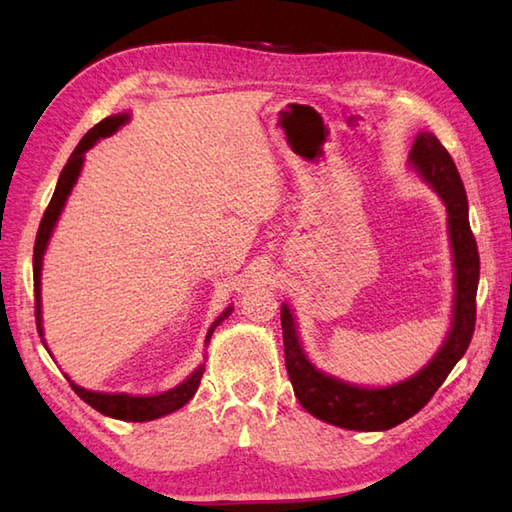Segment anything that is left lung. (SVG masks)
Wrapping results in <instances>:
<instances>
[{"label": "left lung", "instance_id": "obj_1", "mask_svg": "<svg viewBox=\"0 0 512 512\" xmlns=\"http://www.w3.org/2000/svg\"><path fill=\"white\" fill-rule=\"evenodd\" d=\"M411 162L447 202L455 257L453 328L438 356L420 374L385 389H363L317 372L303 356L288 306L281 308L286 369L301 407L314 418L354 431H385L409 420L427 405L460 361L475 332V295L480 281V253L469 224V202L458 167L436 134L422 132L411 149Z\"/></svg>", "mask_w": 512, "mask_h": 512}]
</instances>
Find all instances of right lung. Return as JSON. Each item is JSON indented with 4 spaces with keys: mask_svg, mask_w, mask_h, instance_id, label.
<instances>
[{
    "mask_svg": "<svg viewBox=\"0 0 512 512\" xmlns=\"http://www.w3.org/2000/svg\"><path fill=\"white\" fill-rule=\"evenodd\" d=\"M127 121V116H110V118H103V121L99 125H94L88 134H85L81 138V143L76 145V149L72 151V156L68 158V162H65V167L61 171L59 176V182H57V189H54L52 193V200L48 204V209L43 211V217H41V224H39V231H37V239H35V255H32V275H35V317H37V332L41 336V259H43V250H46L48 246V239H50V233L54 224H57L59 220V213L63 209L65 204V198H68L76 178H79L81 173V167H83V154L88 151L96 140L99 138H105L114 134L118 125H123ZM228 312H231V308H228L220 319H217L213 325L209 334H206V341L211 339L213 330L217 328V323L224 321V317H228ZM204 374V367H198L195 372L184 380L182 385H178L176 389L171 391H165V394L160 396H127V394H96V391H88L83 387H76L74 383L72 389L79 394L81 400L88 402L90 407H94L96 411H101L103 416H110V418H116V420H127V422H145V420H154V418H160V416H167V413L176 411L180 407L187 405V402L193 398L195 391H198L200 387V378Z\"/></svg>",
    "mask_w": 512,
    "mask_h": 512,
    "instance_id": "add662e5",
    "label": "right lung"
}]
</instances>
